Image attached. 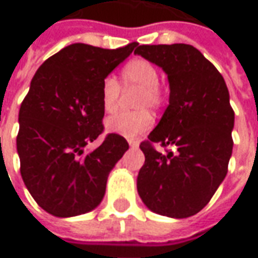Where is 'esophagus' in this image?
Returning <instances> with one entry per match:
<instances>
[{
	"label": "esophagus",
	"instance_id": "34e87169",
	"mask_svg": "<svg viewBox=\"0 0 258 258\" xmlns=\"http://www.w3.org/2000/svg\"><path fill=\"white\" fill-rule=\"evenodd\" d=\"M129 145H131V148H138L139 146V143H138V141H133V139H129Z\"/></svg>",
	"mask_w": 258,
	"mask_h": 258
}]
</instances>
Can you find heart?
<instances>
[{"label":"heart","instance_id":"b5f03b06","mask_svg":"<svg viewBox=\"0 0 258 258\" xmlns=\"http://www.w3.org/2000/svg\"><path fill=\"white\" fill-rule=\"evenodd\" d=\"M120 84L125 89H138L135 112H117L109 116L105 126L109 132L126 138H136L152 129L153 116L148 109L160 110L165 106L166 92L159 82V69L146 58L131 59L120 71ZM116 78L106 77L101 85V103L106 113L115 112L119 105L122 88Z\"/></svg>","mask_w":258,"mask_h":258}]
</instances>
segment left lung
I'll list each match as a JSON object with an SVG mask.
<instances>
[{
	"label": "left lung",
	"instance_id": "8db88e82",
	"mask_svg": "<svg viewBox=\"0 0 258 258\" xmlns=\"http://www.w3.org/2000/svg\"><path fill=\"white\" fill-rule=\"evenodd\" d=\"M135 53L165 71L169 106L141 143L138 191L152 212L184 219L199 213L227 174L234 110L222 74L187 44L139 45ZM155 144L166 149L160 154Z\"/></svg>",
	"mask_w": 258,
	"mask_h": 258
}]
</instances>
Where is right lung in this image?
<instances>
[{"label":"right lung","mask_w":258,"mask_h":258,"mask_svg":"<svg viewBox=\"0 0 258 258\" xmlns=\"http://www.w3.org/2000/svg\"><path fill=\"white\" fill-rule=\"evenodd\" d=\"M72 44L38 68L21 103L17 150L22 180L38 205L56 217L91 212L101 203L109 172L129 145L108 133L95 150L85 146L103 133L102 81L132 53Z\"/></svg>","instance_id":"1"}]
</instances>
